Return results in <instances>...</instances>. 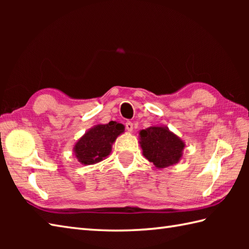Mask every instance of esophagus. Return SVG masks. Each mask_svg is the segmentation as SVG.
<instances>
[{"label":"esophagus","mask_w":249,"mask_h":249,"mask_svg":"<svg viewBox=\"0 0 249 249\" xmlns=\"http://www.w3.org/2000/svg\"><path fill=\"white\" fill-rule=\"evenodd\" d=\"M125 127H126V130L129 131V133H131V131H133V129H134V125H133V123H131V122H126Z\"/></svg>","instance_id":"1"}]
</instances>
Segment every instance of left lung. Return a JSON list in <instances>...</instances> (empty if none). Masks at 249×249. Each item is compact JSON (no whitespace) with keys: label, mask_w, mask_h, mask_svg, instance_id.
Returning <instances> with one entry per match:
<instances>
[{"label":"left lung","mask_w":249,"mask_h":249,"mask_svg":"<svg viewBox=\"0 0 249 249\" xmlns=\"http://www.w3.org/2000/svg\"><path fill=\"white\" fill-rule=\"evenodd\" d=\"M142 154L157 169L176 165L183 157L185 142L167 126H151L139 131Z\"/></svg>","instance_id":"left-lung-1"}]
</instances>
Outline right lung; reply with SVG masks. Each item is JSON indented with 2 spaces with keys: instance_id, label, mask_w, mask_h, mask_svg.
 <instances>
[{
  "instance_id": "add662e5",
  "label": "right lung",
  "mask_w": 249,
  "mask_h": 249,
  "mask_svg": "<svg viewBox=\"0 0 249 249\" xmlns=\"http://www.w3.org/2000/svg\"><path fill=\"white\" fill-rule=\"evenodd\" d=\"M125 126L111 121L97 124L86 131L73 145V155L84 166L94 165L110 155L116 138L124 133Z\"/></svg>"
}]
</instances>
